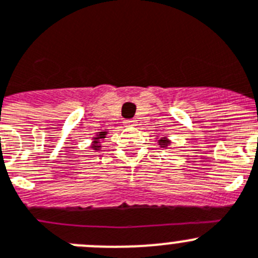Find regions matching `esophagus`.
<instances>
[{
	"instance_id": "esophagus-1",
	"label": "esophagus",
	"mask_w": 258,
	"mask_h": 258,
	"mask_svg": "<svg viewBox=\"0 0 258 258\" xmlns=\"http://www.w3.org/2000/svg\"><path fill=\"white\" fill-rule=\"evenodd\" d=\"M124 123V126H127V127H131V126H135V124H136V120H134V119H126L123 122Z\"/></svg>"
}]
</instances>
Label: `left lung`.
Listing matches in <instances>:
<instances>
[{"label": "left lung", "instance_id": "1", "mask_svg": "<svg viewBox=\"0 0 258 258\" xmlns=\"http://www.w3.org/2000/svg\"><path fill=\"white\" fill-rule=\"evenodd\" d=\"M157 143L158 145L161 146V148H163V149H167L169 145H171V140H169L167 136H163V138H157Z\"/></svg>", "mask_w": 258, "mask_h": 258}]
</instances>
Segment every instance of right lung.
<instances>
[{
	"instance_id": "1",
	"label": "right lung",
	"mask_w": 258,
	"mask_h": 258,
	"mask_svg": "<svg viewBox=\"0 0 258 258\" xmlns=\"http://www.w3.org/2000/svg\"><path fill=\"white\" fill-rule=\"evenodd\" d=\"M108 132L109 131H106V130L97 132L94 138H92V141H91V145H90V148H91L92 150H95V152H99V150L101 149V141H103L104 139L106 138Z\"/></svg>"
}]
</instances>
